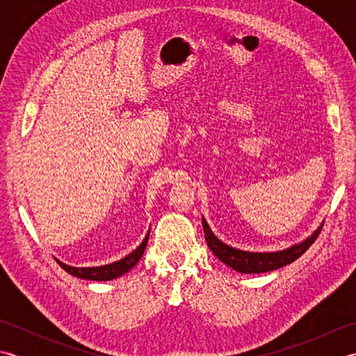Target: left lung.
Segmentation results:
<instances>
[{
	"instance_id": "8db88e82",
	"label": "left lung",
	"mask_w": 356,
	"mask_h": 356,
	"mask_svg": "<svg viewBox=\"0 0 356 356\" xmlns=\"http://www.w3.org/2000/svg\"><path fill=\"white\" fill-rule=\"evenodd\" d=\"M202 225H203V232H205V240L208 243V248L213 251V254L217 257L218 260L228 264L229 268L234 270L241 272V274H261V272H269L275 270L278 268H283L286 264H291L295 261L298 257L303 255L309 246H311L315 238L318 237L321 232V226L316 229L311 237L301 241V243L293 245L283 251H275V252H249V251H241V249H236L229 245L223 243L222 240L216 237V234L211 231L208 222L205 217H202Z\"/></svg>"
}]
</instances>
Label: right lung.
I'll use <instances>...</instances> for the list:
<instances>
[{"label": "right lung", "instance_id": "right-lung-1", "mask_svg": "<svg viewBox=\"0 0 356 356\" xmlns=\"http://www.w3.org/2000/svg\"><path fill=\"white\" fill-rule=\"evenodd\" d=\"M148 237H149V231L145 236V238H143L142 243L136 248L133 252H130L127 257H124V259H120L115 263L104 264V266L74 268V266H69V264H65L59 260H56V261L59 263V266L69 272V274H72L73 277L84 278V280H93V282H107V280H113V278L124 275L125 272H128L131 268L136 266V263L142 259V254H143V251H145L147 243H148Z\"/></svg>", "mask_w": 356, "mask_h": 356}]
</instances>
